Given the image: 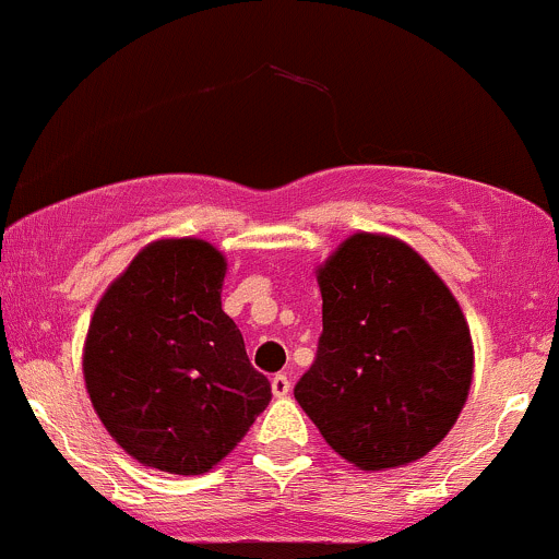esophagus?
Wrapping results in <instances>:
<instances>
[{"label": "esophagus", "mask_w": 559, "mask_h": 559, "mask_svg": "<svg viewBox=\"0 0 559 559\" xmlns=\"http://www.w3.org/2000/svg\"><path fill=\"white\" fill-rule=\"evenodd\" d=\"M272 394L274 397H287L290 394V378L277 373L272 378Z\"/></svg>", "instance_id": "34e87169"}]
</instances>
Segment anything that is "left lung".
<instances>
[{
	"label": "left lung",
	"mask_w": 559,
	"mask_h": 559,
	"mask_svg": "<svg viewBox=\"0 0 559 559\" xmlns=\"http://www.w3.org/2000/svg\"><path fill=\"white\" fill-rule=\"evenodd\" d=\"M322 335L296 400L341 459L386 472L424 459L469 397L474 346L440 274L407 242L357 231L317 266Z\"/></svg>",
	"instance_id": "1"
}]
</instances>
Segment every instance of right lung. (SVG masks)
<instances>
[{
  "label": "right lung",
  "instance_id": "obj_1",
  "mask_svg": "<svg viewBox=\"0 0 559 559\" xmlns=\"http://www.w3.org/2000/svg\"><path fill=\"white\" fill-rule=\"evenodd\" d=\"M226 258L197 237L148 242L90 317L82 373L100 424L138 464L205 474L237 448L272 386L221 309Z\"/></svg>",
  "mask_w": 559,
  "mask_h": 559
}]
</instances>
